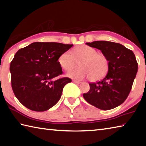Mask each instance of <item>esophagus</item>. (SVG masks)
Masks as SVG:
<instances>
[{
	"instance_id": "34e87169",
	"label": "esophagus",
	"mask_w": 146,
	"mask_h": 146,
	"mask_svg": "<svg viewBox=\"0 0 146 146\" xmlns=\"http://www.w3.org/2000/svg\"><path fill=\"white\" fill-rule=\"evenodd\" d=\"M73 82H74V83H75V84H79L81 83L80 81L76 80H73Z\"/></svg>"
}]
</instances>
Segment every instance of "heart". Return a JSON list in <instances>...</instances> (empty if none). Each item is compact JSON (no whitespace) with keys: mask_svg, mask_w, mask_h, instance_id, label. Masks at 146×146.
Here are the masks:
<instances>
[{"mask_svg":"<svg viewBox=\"0 0 146 146\" xmlns=\"http://www.w3.org/2000/svg\"><path fill=\"white\" fill-rule=\"evenodd\" d=\"M58 62L63 70L68 71L77 66L80 67L69 71L68 77L82 80L90 77L92 81H97L104 77L109 69V61L105 55L98 54L94 48L87 45L76 46L73 50V54L70 51H66L60 55Z\"/></svg>","mask_w":146,"mask_h":146,"instance_id":"b5f03b06","label":"heart"}]
</instances>
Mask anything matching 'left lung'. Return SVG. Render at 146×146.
Wrapping results in <instances>:
<instances>
[{"mask_svg": "<svg viewBox=\"0 0 146 146\" xmlns=\"http://www.w3.org/2000/svg\"><path fill=\"white\" fill-rule=\"evenodd\" d=\"M86 44L100 50L109 61L108 73L102 80L89 84L83 96L89 104L101 110H110L121 105L131 89L138 70L135 56L121 44L96 41Z\"/></svg>", "mask_w": 146, "mask_h": 146, "instance_id": "obj_1", "label": "left lung"}]
</instances>
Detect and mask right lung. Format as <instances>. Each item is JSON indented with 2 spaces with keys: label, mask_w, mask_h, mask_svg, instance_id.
Instances as JSON below:
<instances>
[{
  "label": "right lung",
  "mask_w": 146,
  "mask_h": 146,
  "mask_svg": "<svg viewBox=\"0 0 146 146\" xmlns=\"http://www.w3.org/2000/svg\"><path fill=\"white\" fill-rule=\"evenodd\" d=\"M73 46L54 42H35L20 49L10 64L13 92L29 109L43 112L56 104L70 78L62 74L58 59Z\"/></svg>",
  "instance_id": "obj_1"
}]
</instances>
